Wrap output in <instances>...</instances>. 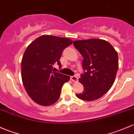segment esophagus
Listing matches in <instances>:
<instances>
[{
    "mask_svg": "<svg viewBox=\"0 0 134 134\" xmlns=\"http://www.w3.org/2000/svg\"><path fill=\"white\" fill-rule=\"evenodd\" d=\"M71 80L74 82H78V77L77 76H72L71 77Z\"/></svg>",
    "mask_w": 134,
    "mask_h": 134,
    "instance_id": "obj_1",
    "label": "esophagus"
}]
</instances>
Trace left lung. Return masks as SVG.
I'll return each instance as SVG.
<instances>
[{"mask_svg":"<svg viewBox=\"0 0 134 134\" xmlns=\"http://www.w3.org/2000/svg\"><path fill=\"white\" fill-rule=\"evenodd\" d=\"M73 44L83 57L84 72L79 81L84 91L76 96L88 101L99 99L114 82L119 67L118 53L109 42L101 39L76 40Z\"/></svg>","mask_w":134,"mask_h":134,"instance_id":"left-lung-1","label":"left lung"}]
</instances>
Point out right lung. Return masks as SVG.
Masks as SVG:
<instances>
[{
    "instance_id": "add662e5",
    "label": "right lung",
    "mask_w": 134,
    "mask_h": 134,
    "mask_svg": "<svg viewBox=\"0 0 134 134\" xmlns=\"http://www.w3.org/2000/svg\"><path fill=\"white\" fill-rule=\"evenodd\" d=\"M72 43L67 38L42 35L27 47L21 62L22 80L27 93L36 103L49 106L60 96L63 84L70 76L54 72L53 65L61 67L60 59L65 49Z\"/></svg>"
}]
</instances>
